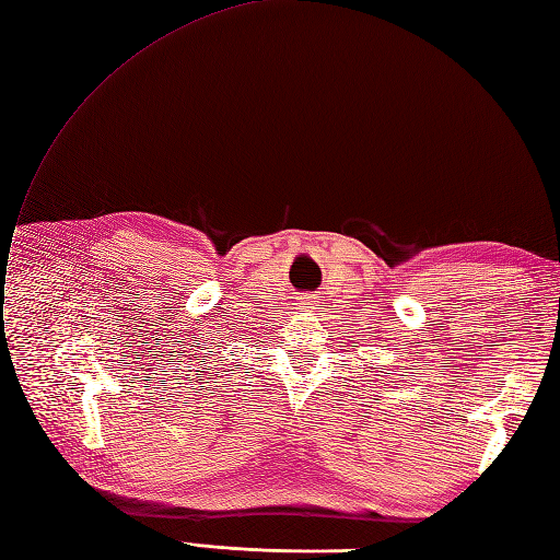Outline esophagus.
<instances>
[{
	"label": "esophagus",
	"instance_id": "obj_1",
	"mask_svg": "<svg viewBox=\"0 0 560 560\" xmlns=\"http://www.w3.org/2000/svg\"><path fill=\"white\" fill-rule=\"evenodd\" d=\"M300 306H302V308H306V312H312V308L320 306V304H318V296H316V294H304V296H302V302H300Z\"/></svg>",
	"mask_w": 560,
	"mask_h": 560
}]
</instances>
